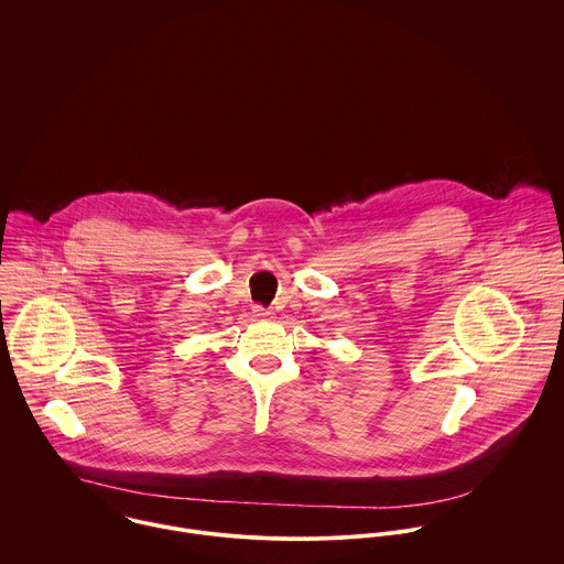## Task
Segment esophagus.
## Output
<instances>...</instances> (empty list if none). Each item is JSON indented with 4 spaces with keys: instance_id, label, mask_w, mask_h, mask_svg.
<instances>
[{
    "instance_id": "1",
    "label": "esophagus",
    "mask_w": 564,
    "mask_h": 564,
    "mask_svg": "<svg viewBox=\"0 0 564 564\" xmlns=\"http://www.w3.org/2000/svg\"><path fill=\"white\" fill-rule=\"evenodd\" d=\"M273 313L271 311H264L262 306H253V317L256 319H269Z\"/></svg>"
}]
</instances>
